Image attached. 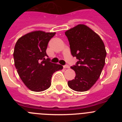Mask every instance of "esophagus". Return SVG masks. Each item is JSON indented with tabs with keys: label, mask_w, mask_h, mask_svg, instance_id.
I'll list each match as a JSON object with an SVG mask.
<instances>
[{
	"label": "esophagus",
	"mask_w": 122,
	"mask_h": 122,
	"mask_svg": "<svg viewBox=\"0 0 122 122\" xmlns=\"http://www.w3.org/2000/svg\"><path fill=\"white\" fill-rule=\"evenodd\" d=\"M70 68V66L68 65H65L63 66V68Z\"/></svg>",
	"instance_id": "esophagus-1"
}]
</instances>
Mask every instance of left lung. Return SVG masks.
I'll list each match as a JSON object with an SVG mask.
<instances>
[{
    "label": "left lung",
    "mask_w": 122,
    "mask_h": 122,
    "mask_svg": "<svg viewBox=\"0 0 122 122\" xmlns=\"http://www.w3.org/2000/svg\"><path fill=\"white\" fill-rule=\"evenodd\" d=\"M65 33L71 55L78 60L71 67L76 76L68 82V86L75 91H87L98 79L105 64L104 43L98 34L84 24L77 25Z\"/></svg>",
    "instance_id": "1"
}]
</instances>
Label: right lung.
<instances>
[{
	"label": "right lung",
	"mask_w": 122,
	"mask_h": 122,
	"mask_svg": "<svg viewBox=\"0 0 122 122\" xmlns=\"http://www.w3.org/2000/svg\"><path fill=\"white\" fill-rule=\"evenodd\" d=\"M55 34L34 31L21 36L15 45V67L24 84L32 91L48 89L53 73L63 68L60 65L51 63L49 58L46 59L48 43Z\"/></svg>",
	"instance_id": "right-lung-1"
}]
</instances>
